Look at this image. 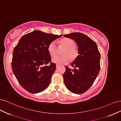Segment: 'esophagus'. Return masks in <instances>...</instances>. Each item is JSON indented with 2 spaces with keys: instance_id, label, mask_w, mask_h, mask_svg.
Returning a JSON list of instances; mask_svg holds the SVG:
<instances>
[{
  "instance_id": "esophagus-1",
  "label": "esophagus",
  "mask_w": 121,
  "mask_h": 121,
  "mask_svg": "<svg viewBox=\"0 0 121 121\" xmlns=\"http://www.w3.org/2000/svg\"><path fill=\"white\" fill-rule=\"evenodd\" d=\"M59 67H60V65H58V64L56 65V69H57Z\"/></svg>"
}]
</instances>
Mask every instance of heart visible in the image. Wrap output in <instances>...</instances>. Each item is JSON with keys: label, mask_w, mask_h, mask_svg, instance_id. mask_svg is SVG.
I'll return each mask as SVG.
<instances>
[{"label": "heart", "mask_w": 121, "mask_h": 121, "mask_svg": "<svg viewBox=\"0 0 121 121\" xmlns=\"http://www.w3.org/2000/svg\"><path fill=\"white\" fill-rule=\"evenodd\" d=\"M58 44L65 47L62 52L63 56H57L52 59L53 63L58 65L67 64L70 61L75 60L78 56V49L75 45V42L69 38H64L58 41ZM50 56L53 57L57 54V47L54 41L50 42L47 47Z\"/></svg>", "instance_id": "obj_1"}]
</instances>
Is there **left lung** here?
I'll return each instance as SVG.
<instances>
[{
  "label": "left lung",
  "mask_w": 121,
  "mask_h": 121,
  "mask_svg": "<svg viewBox=\"0 0 121 121\" xmlns=\"http://www.w3.org/2000/svg\"><path fill=\"white\" fill-rule=\"evenodd\" d=\"M64 36L76 42L79 54L71 64L74 69L65 67V84L72 93L82 94L92 85L98 75L100 54L96 43L85 34L75 32Z\"/></svg>",
  "instance_id": "left-lung-1"
}]
</instances>
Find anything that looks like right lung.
Listing matches in <instances>:
<instances>
[{
  "instance_id": "1",
  "label": "right lung",
  "mask_w": 121,
  "mask_h": 121,
  "mask_svg": "<svg viewBox=\"0 0 121 121\" xmlns=\"http://www.w3.org/2000/svg\"><path fill=\"white\" fill-rule=\"evenodd\" d=\"M61 36L36 30L23 36L14 47L13 71L20 85L28 92L39 93L49 85L56 65L51 62L47 47Z\"/></svg>"
}]
</instances>
